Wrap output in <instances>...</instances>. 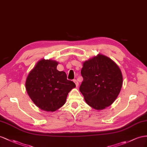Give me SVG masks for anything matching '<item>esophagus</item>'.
<instances>
[{"label":"esophagus","mask_w":147,"mask_h":147,"mask_svg":"<svg viewBox=\"0 0 147 147\" xmlns=\"http://www.w3.org/2000/svg\"><path fill=\"white\" fill-rule=\"evenodd\" d=\"M73 81L74 82V83L76 84V87H78V86H79V82H78V81L76 80H74Z\"/></svg>","instance_id":"esophagus-1"}]
</instances>
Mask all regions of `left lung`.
Listing matches in <instances>:
<instances>
[{
	"label": "left lung",
	"mask_w": 147,
	"mask_h": 147,
	"mask_svg": "<svg viewBox=\"0 0 147 147\" xmlns=\"http://www.w3.org/2000/svg\"><path fill=\"white\" fill-rule=\"evenodd\" d=\"M81 73L83 81L80 91L89 106L102 110L114 102L123 78L119 66L111 59L98 55L83 63Z\"/></svg>",
	"instance_id": "8db88e82"
}]
</instances>
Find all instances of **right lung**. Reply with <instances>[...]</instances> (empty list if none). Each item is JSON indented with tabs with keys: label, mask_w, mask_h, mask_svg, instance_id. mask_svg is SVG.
<instances>
[{
	"label": "right lung",
	"mask_w": 147,
	"mask_h": 147,
	"mask_svg": "<svg viewBox=\"0 0 147 147\" xmlns=\"http://www.w3.org/2000/svg\"><path fill=\"white\" fill-rule=\"evenodd\" d=\"M58 63L41 59L30 72L26 80V89L36 106L45 111L53 112L65 104L69 92L76 87L67 80L64 71L56 69Z\"/></svg>",
	"instance_id": "1"
}]
</instances>
